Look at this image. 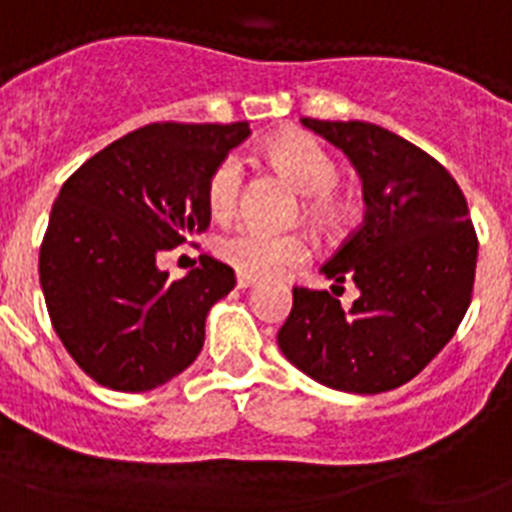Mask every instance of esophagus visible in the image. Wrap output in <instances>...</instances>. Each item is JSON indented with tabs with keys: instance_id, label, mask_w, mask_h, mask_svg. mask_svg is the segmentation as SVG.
<instances>
[{
	"instance_id": "esophagus-1",
	"label": "esophagus",
	"mask_w": 512,
	"mask_h": 512,
	"mask_svg": "<svg viewBox=\"0 0 512 512\" xmlns=\"http://www.w3.org/2000/svg\"><path fill=\"white\" fill-rule=\"evenodd\" d=\"M257 278L255 276H247V273H236V286L239 289H249V286H255Z\"/></svg>"
}]
</instances>
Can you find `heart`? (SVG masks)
Here are the masks:
<instances>
[{
  "label": "heart",
  "instance_id": "obj_1",
  "mask_svg": "<svg viewBox=\"0 0 512 512\" xmlns=\"http://www.w3.org/2000/svg\"><path fill=\"white\" fill-rule=\"evenodd\" d=\"M270 163L289 176L296 190L307 195V213L328 218L333 213L330 190L338 184V163L312 135L289 132L265 145ZM244 166L239 156H223L205 184L208 208L216 218L234 216L242 200ZM218 255L239 273L255 278L278 276L283 270L307 263L309 244L296 231H268L260 226H239L221 236Z\"/></svg>",
  "mask_w": 512,
  "mask_h": 512
}]
</instances>
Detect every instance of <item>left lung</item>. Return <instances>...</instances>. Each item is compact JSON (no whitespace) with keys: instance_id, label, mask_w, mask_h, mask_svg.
<instances>
[{"instance_id":"1","label":"left lung","mask_w":512,"mask_h":512,"mask_svg":"<svg viewBox=\"0 0 512 512\" xmlns=\"http://www.w3.org/2000/svg\"><path fill=\"white\" fill-rule=\"evenodd\" d=\"M302 124L349 156L367 213L322 265L333 294L294 286L278 346L320 385L385 393L440 354L471 304L479 242L466 197L442 163L395 132L369 122ZM346 280L360 289L351 310L335 294Z\"/></svg>"}]
</instances>
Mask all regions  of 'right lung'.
I'll use <instances>...</instances> for the list:
<instances>
[{"mask_svg": "<svg viewBox=\"0 0 512 512\" xmlns=\"http://www.w3.org/2000/svg\"><path fill=\"white\" fill-rule=\"evenodd\" d=\"M247 137V122L145 124L62 184L41 289L64 349L103 388L153 390L203 349L205 317L234 289V270L203 255L171 281L156 257L208 229L210 171Z\"/></svg>", "mask_w": 512, "mask_h": 512, "instance_id": "1", "label": "right lung"}]
</instances>
